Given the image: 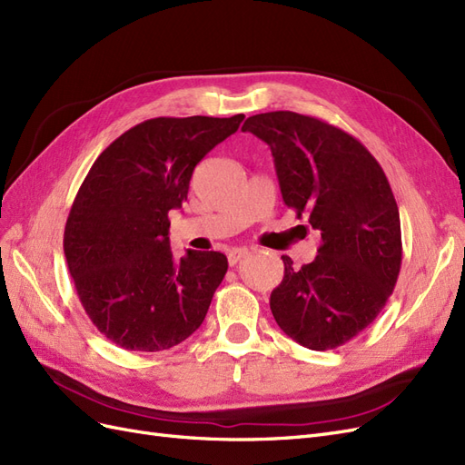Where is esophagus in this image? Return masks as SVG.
Masks as SVG:
<instances>
[{"label":"esophagus","instance_id":"1","mask_svg":"<svg viewBox=\"0 0 465 465\" xmlns=\"http://www.w3.org/2000/svg\"><path fill=\"white\" fill-rule=\"evenodd\" d=\"M248 256V250H244V248H232L231 252H229V263L231 265H236L238 262H242L244 258Z\"/></svg>","mask_w":465,"mask_h":465}]
</instances>
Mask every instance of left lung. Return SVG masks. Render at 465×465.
<instances>
[{
  "label": "left lung",
  "instance_id": "left-lung-1",
  "mask_svg": "<svg viewBox=\"0 0 465 465\" xmlns=\"http://www.w3.org/2000/svg\"><path fill=\"white\" fill-rule=\"evenodd\" d=\"M244 132L272 149L281 195L322 236L314 262L272 291L277 326L312 351L335 349L371 326L401 267L400 211L382 166L331 124L277 110L250 116Z\"/></svg>",
  "mask_w": 465,
  "mask_h": 465
}]
</instances>
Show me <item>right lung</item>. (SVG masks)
Returning <instances> with one entry per match:
<instances>
[{
	"label": "right lung",
	"instance_id": "right-lung-1",
	"mask_svg": "<svg viewBox=\"0 0 465 465\" xmlns=\"http://www.w3.org/2000/svg\"><path fill=\"white\" fill-rule=\"evenodd\" d=\"M242 120H145L98 154L83 180L64 252L83 308L112 343L154 353L202 326L229 262L213 250L176 258L168 213L188 200L195 164Z\"/></svg>",
	"mask_w": 465,
	"mask_h": 465
}]
</instances>
